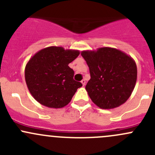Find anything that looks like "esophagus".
<instances>
[{
    "label": "esophagus",
    "mask_w": 155,
    "mask_h": 155,
    "mask_svg": "<svg viewBox=\"0 0 155 155\" xmlns=\"http://www.w3.org/2000/svg\"><path fill=\"white\" fill-rule=\"evenodd\" d=\"M81 83H82V85H83V86H84V85H85V83H86V82H85V79H82V80L81 81Z\"/></svg>",
    "instance_id": "esophagus-1"
}]
</instances>
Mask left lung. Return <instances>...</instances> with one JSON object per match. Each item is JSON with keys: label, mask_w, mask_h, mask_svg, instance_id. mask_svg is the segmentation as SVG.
<instances>
[{"label": "left lung", "mask_w": 155, "mask_h": 155, "mask_svg": "<svg viewBox=\"0 0 155 155\" xmlns=\"http://www.w3.org/2000/svg\"><path fill=\"white\" fill-rule=\"evenodd\" d=\"M81 54L90 71L85 89L92 102L104 109L124 104L137 82L135 61L124 51L111 47L85 50Z\"/></svg>", "instance_id": "left-lung-1"}]
</instances>
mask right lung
Returning <instances> with one entry per match:
<instances>
[{
    "label": "right lung",
    "mask_w": 155,
    "mask_h": 155,
    "mask_svg": "<svg viewBox=\"0 0 155 155\" xmlns=\"http://www.w3.org/2000/svg\"><path fill=\"white\" fill-rule=\"evenodd\" d=\"M79 50L49 46L37 51L25 66V78L30 93L42 105L59 109L71 101L81 82L73 79L68 66L79 54Z\"/></svg>",
    "instance_id": "obj_1"
}]
</instances>
